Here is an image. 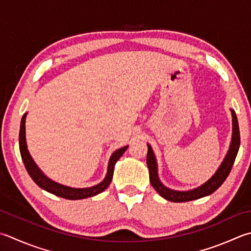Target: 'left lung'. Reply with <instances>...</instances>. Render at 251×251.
<instances>
[{
  "mask_svg": "<svg viewBox=\"0 0 251 251\" xmlns=\"http://www.w3.org/2000/svg\"><path fill=\"white\" fill-rule=\"evenodd\" d=\"M232 112V123H233V134H232V141H230L229 149L227 151L226 155L220 165L218 171L215 172L214 175L211 177L208 181H205L203 185L199 186V187L191 189L188 191H177L170 189L161 183L158 176V165H156V160L153 151L151 149V146L148 145V153H147V165L149 169V177L150 183L153 186V188L156 190L161 197L164 199L172 201V202H186V201L196 200L199 198L205 197L213 194L221 185L224 183V180L229 174L230 170L233 168V164L236 159L237 152L240 145V136H239V127H238V121L236 113L234 110H230Z\"/></svg>",
  "mask_w": 251,
  "mask_h": 251,
  "instance_id": "left-lung-1",
  "label": "left lung"
}]
</instances>
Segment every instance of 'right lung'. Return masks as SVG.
<instances>
[{"label": "right lung", "mask_w": 251, "mask_h": 251, "mask_svg": "<svg viewBox=\"0 0 251 251\" xmlns=\"http://www.w3.org/2000/svg\"><path fill=\"white\" fill-rule=\"evenodd\" d=\"M26 114H24L22 117L21 122V130H19V150H21V155L23 162L25 164V168H26L28 174L30 175V177L33 179L34 183H36L39 187L47 190L48 193H51L55 196H58L61 198L70 199V200H78V199H85L92 197V196H96L98 194L104 191L109 185L111 184V180L113 177V172H114V165L119 160L123 153L128 148V146L123 147V148L116 150L113 152L111 155L109 165H107V173L105 175V178L103 179L100 184L96 186H92V187L88 188H72L67 187V186L61 185L58 183H55L54 180H51L49 177L44 175L41 170L38 168L37 164L34 163L32 160L31 155L29 154V151L27 149V144H26V131H25V122H26Z\"/></svg>", "instance_id": "1"}]
</instances>
